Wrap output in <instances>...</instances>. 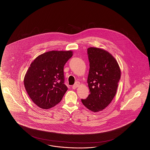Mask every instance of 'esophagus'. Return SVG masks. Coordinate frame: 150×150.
<instances>
[{
	"mask_svg": "<svg viewBox=\"0 0 150 150\" xmlns=\"http://www.w3.org/2000/svg\"><path fill=\"white\" fill-rule=\"evenodd\" d=\"M79 85H80V82H76L75 83L73 86V89H76L77 87H79Z\"/></svg>",
	"mask_w": 150,
	"mask_h": 150,
	"instance_id": "1",
	"label": "esophagus"
}]
</instances>
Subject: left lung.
I'll list each match as a JSON object with an SVG mask.
<instances>
[{
  "label": "left lung",
  "mask_w": 150,
  "mask_h": 150,
  "mask_svg": "<svg viewBox=\"0 0 150 150\" xmlns=\"http://www.w3.org/2000/svg\"><path fill=\"white\" fill-rule=\"evenodd\" d=\"M90 70L87 78L90 94L82 104L93 112L102 111L116 95L121 71L113 56L103 49H87Z\"/></svg>",
  "instance_id": "left-lung-1"
}]
</instances>
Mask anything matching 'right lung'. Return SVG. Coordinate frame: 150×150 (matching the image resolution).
Returning a JSON list of instances; mask_svg holds the SVG:
<instances>
[{"label":"right lung","instance_id":"obj_1","mask_svg":"<svg viewBox=\"0 0 150 150\" xmlns=\"http://www.w3.org/2000/svg\"><path fill=\"white\" fill-rule=\"evenodd\" d=\"M71 50H52L38 55L30 64L23 82L27 94L42 109L59 103L68 87L64 83V67L73 56Z\"/></svg>","mask_w":150,"mask_h":150}]
</instances>
